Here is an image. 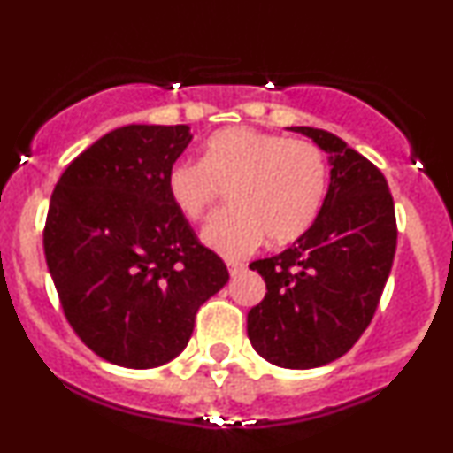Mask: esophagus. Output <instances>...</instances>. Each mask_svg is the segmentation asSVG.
I'll use <instances>...</instances> for the list:
<instances>
[{
    "label": "esophagus",
    "mask_w": 453,
    "mask_h": 453,
    "mask_svg": "<svg viewBox=\"0 0 453 453\" xmlns=\"http://www.w3.org/2000/svg\"><path fill=\"white\" fill-rule=\"evenodd\" d=\"M227 269H230L232 278L241 275L245 271V263H239V260H227Z\"/></svg>",
    "instance_id": "34e87169"
}]
</instances>
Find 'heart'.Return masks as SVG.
Listing matches in <instances>:
<instances>
[{
	"label": "heart",
	"mask_w": 453,
	"mask_h": 453,
	"mask_svg": "<svg viewBox=\"0 0 453 453\" xmlns=\"http://www.w3.org/2000/svg\"><path fill=\"white\" fill-rule=\"evenodd\" d=\"M166 188L188 221L206 219L230 190L232 211L214 217L202 239L217 254L241 258L265 234L282 245L312 226L327 193V163L311 141L227 127L206 141L202 163L171 166Z\"/></svg>",
	"instance_id": "b5f03b06"
}]
</instances>
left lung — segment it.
I'll use <instances>...</instances> for the list:
<instances>
[{"label": "left lung", "instance_id": "left-lung-1", "mask_svg": "<svg viewBox=\"0 0 453 453\" xmlns=\"http://www.w3.org/2000/svg\"><path fill=\"white\" fill-rule=\"evenodd\" d=\"M327 154L330 187L317 219L288 250L250 265L266 295L247 314V336L271 365L314 369L354 347L373 319L397 247L382 171L332 132L290 127Z\"/></svg>", "mask_w": 453, "mask_h": 453}]
</instances>
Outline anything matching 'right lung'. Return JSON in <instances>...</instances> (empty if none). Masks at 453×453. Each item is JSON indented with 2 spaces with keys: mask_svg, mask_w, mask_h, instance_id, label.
<instances>
[{
  "mask_svg": "<svg viewBox=\"0 0 453 453\" xmlns=\"http://www.w3.org/2000/svg\"><path fill=\"white\" fill-rule=\"evenodd\" d=\"M188 126H123L84 150L51 193L42 247L66 321L99 358L154 369L188 345L230 280L171 202Z\"/></svg>",
  "mask_w": 453,
  "mask_h": 453,
  "instance_id": "right-lung-1",
  "label": "right lung"
}]
</instances>
